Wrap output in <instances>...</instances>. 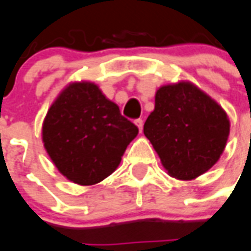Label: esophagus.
Returning a JSON list of instances; mask_svg holds the SVG:
<instances>
[{
    "label": "esophagus",
    "instance_id": "34e87169",
    "mask_svg": "<svg viewBox=\"0 0 251 251\" xmlns=\"http://www.w3.org/2000/svg\"><path fill=\"white\" fill-rule=\"evenodd\" d=\"M134 124L138 126V129H139V131L142 133V130H143V120L138 118V120H135V121H134Z\"/></svg>",
    "mask_w": 251,
    "mask_h": 251
}]
</instances>
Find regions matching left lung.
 <instances>
[{
    "mask_svg": "<svg viewBox=\"0 0 251 251\" xmlns=\"http://www.w3.org/2000/svg\"><path fill=\"white\" fill-rule=\"evenodd\" d=\"M226 110L191 82L161 86L143 133L168 175L189 181L206 173L222 156L229 137Z\"/></svg>",
    "mask_w": 251,
    "mask_h": 251,
    "instance_id": "1",
    "label": "left lung"
}]
</instances>
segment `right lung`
Instances as JSON below:
<instances>
[{"label": "right lung", "mask_w": 251, "mask_h": 251, "mask_svg": "<svg viewBox=\"0 0 251 251\" xmlns=\"http://www.w3.org/2000/svg\"><path fill=\"white\" fill-rule=\"evenodd\" d=\"M41 134L61 175L90 186L117 169L138 127L121 116L117 104L106 99L98 84L73 82L48 109Z\"/></svg>", "instance_id": "right-lung-1"}]
</instances>
